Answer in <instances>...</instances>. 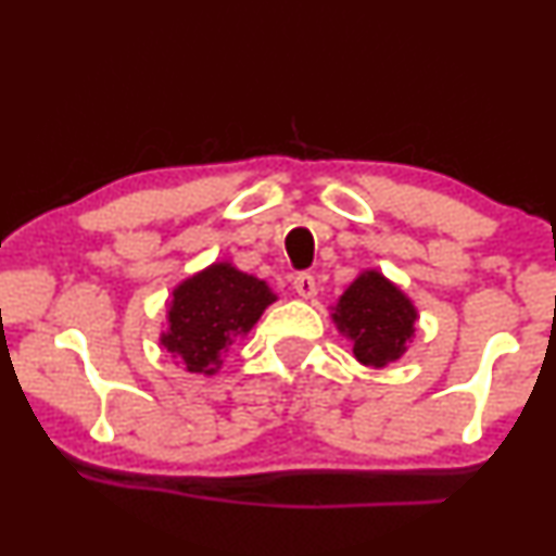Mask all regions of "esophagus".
I'll list each match as a JSON object with an SVG mask.
<instances>
[{
  "mask_svg": "<svg viewBox=\"0 0 556 556\" xmlns=\"http://www.w3.org/2000/svg\"><path fill=\"white\" fill-rule=\"evenodd\" d=\"M292 287H295V292L300 298H313L316 295V277L313 274H298L295 279H292Z\"/></svg>",
  "mask_w": 556,
  "mask_h": 556,
  "instance_id": "1",
  "label": "esophagus"
}]
</instances>
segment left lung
Here are the masks:
<instances>
[{"label": "left lung", "mask_w": 556, "mask_h": 556, "mask_svg": "<svg viewBox=\"0 0 556 556\" xmlns=\"http://www.w3.org/2000/svg\"><path fill=\"white\" fill-rule=\"evenodd\" d=\"M414 305L378 271H365L354 279L333 307L339 331L354 342V357L370 367H383L404 354L406 339L414 333Z\"/></svg>", "instance_id": "obj_1"}]
</instances>
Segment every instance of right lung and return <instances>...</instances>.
Returning a JSON list of instances; mask_svg holds the SVG:
<instances>
[{
  "mask_svg": "<svg viewBox=\"0 0 556 556\" xmlns=\"http://www.w3.org/2000/svg\"><path fill=\"white\" fill-rule=\"evenodd\" d=\"M269 303L274 295L261 279L230 264H214L173 292L163 346L189 372L210 376L223 365L232 339L249 331Z\"/></svg>",
  "mask_w": 556,
  "mask_h": 556,
  "instance_id": "1",
  "label": "right lung"
}]
</instances>
